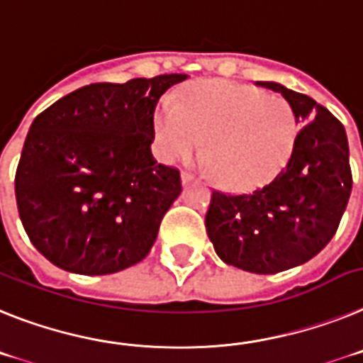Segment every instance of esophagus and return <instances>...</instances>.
<instances>
[{
    "label": "esophagus",
    "mask_w": 363,
    "mask_h": 363,
    "mask_svg": "<svg viewBox=\"0 0 363 363\" xmlns=\"http://www.w3.org/2000/svg\"><path fill=\"white\" fill-rule=\"evenodd\" d=\"M181 181H182V186H188L190 182H194V175H191V173H188V172H184L181 175Z\"/></svg>",
    "instance_id": "esophagus-1"
}]
</instances>
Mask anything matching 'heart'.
<instances>
[{
	"label": "heart",
	"instance_id": "1",
	"mask_svg": "<svg viewBox=\"0 0 363 363\" xmlns=\"http://www.w3.org/2000/svg\"><path fill=\"white\" fill-rule=\"evenodd\" d=\"M166 162L190 159L204 144L208 164L223 184L254 186L285 166L298 137V116L283 96L235 82H204L166 104L153 122Z\"/></svg>",
	"mask_w": 363,
	"mask_h": 363
}]
</instances>
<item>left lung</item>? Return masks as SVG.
<instances>
[{
	"mask_svg": "<svg viewBox=\"0 0 363 363\" xmlns=\"http://www.w3.org/2000/svg\"><path fill=\"white\" fill-rule=\"evenodd\" d=\"M257 86L281 93L301 129L285 168L247 194L213 191L206 234L226 264L276 274L307 263L338 230L352 188L342 122L307 94L277 82Z\"/></svg>",
	"mask_w": 363,
	"mask_h": 363,
	"instance_id": "1",
	"label": "left lung"
}]
</instances>
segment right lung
I'll use <instances>...</instances> for the list:
<instances>
[{
    "label": "right lung",
    "instance_id": "add662e5",
    "mask_svg": "<svg viewBox=\"0 0 363 363\" xmlns=\"http://www.w3.org/2000/svg\"><path fill=\"white\" fill-rule=\"evenodd\" d=\"M188 74L91 84L34 118L16 203L36 250L67 272L104 276L150 254L181 175L151 155L159 100Z\"/></svg>",
    "mask_w": 363,
    "mask_h": 363
}]
</instances>
